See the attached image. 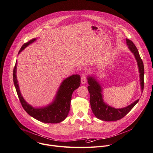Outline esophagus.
I'll use <instances>...</instances> for the list:
<instances>
[{
    "label": "esophagus",
    "mask_w": 153,
    "mask_h": 153,
    "mask_svg": "<svg viewBox=\"0 0 153 153\" xmlns=\"http://www.w3.org/2000/svg\"><path fill=\"white\" fill-rule=\"evenodd\" d=\"M86 82V75L83 74L81 77V83L85 84Z\"/></svg>",
    "instance_id": "esophagus-1"
}]
</instances>
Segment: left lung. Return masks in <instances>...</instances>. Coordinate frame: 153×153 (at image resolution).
<instances>
[{"mask_svg":"<svg viewBox=\"0 0 153 153\" xmlns=\"http://www.w3.org/2000/svg\"><path fill=\"white\" fill-rule=\"evenodd\" d=\"M126 41L128 48L133 53L137 62L139 71L140 73V84L141 86V90L143 92L144 87L143 64L134 44L128 39H126ZM88 83L89 84L88 89L90 95L89 101L92 111L95 116L101 120L113 121L123 118L132 109L139 100V99L137 100L131 105L124 108L116 109L112 108L104 103L102 94H101V87L95 77L92 76H88Z\"/></svg>","mask_w":153,"mask_h":153,"instance_id":"obj_1","label":"left lung"}]
</instances>
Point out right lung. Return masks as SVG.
Returning <instances> with one entry per match:
<instances>
[{
  "instance_id": "1",
  "label": "right lung",
  "mask_w": 153,
  "mask_h": 153,
  "mask_svg": "<svg viewBox=\"0 0 153 153\" xmlns=\"http://www.w3.org/2000/svg\"><path fill=\"white\" fill-rule=\"evenodd\" d=\"M35 40L36 39L34 38L25 43L22 46L18 54ZM17 64L16 61L13 70V80L20 101L25 111L29 115L42 123L54 124L64 121L67 117L70 109V103L73 92L80 86V75H72L62 82L55 100L52 104L44 108H34L26 102L20 93L16 76Z\"/></svg>"
}]
</instances>
